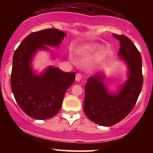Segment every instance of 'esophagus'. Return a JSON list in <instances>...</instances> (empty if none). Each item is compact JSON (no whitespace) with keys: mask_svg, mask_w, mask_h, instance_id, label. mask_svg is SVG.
<instances>
[{"mask_svg":"<svg viewBox=\"0 0 153 153\" xmlns=\"http://www.w3.org/2000/svg\"><path fill=\"white\" fill-rule=\"evenodd\" d=\"M75 79H76V81H79L81 79V75L79 74V73H77L76 75V78H75Z\"/></svg>","mask_w":153,"mask_h":153,"instance_id":"esophagus-1","label":"esophagus"}]
</instances>
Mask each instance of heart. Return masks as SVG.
<instances>
[{"label": "heart", "instance_id": "b5f03b06", "mask_svg": "<svg viewBox=\"0 0 153 153\" xmlns=\"http://www.w3.org/2000/svg\"><path fill=\"white\" fill-rule=\"evenodd\" d=\"M93 46L92 45H87V46H85V47H83L82 48H81L80 50H79V51L81 52V53H85V52L87 51H91V50L93 49Z\"/></svg>", "mask_w": 153, "mask_h": 153}]
</instances>
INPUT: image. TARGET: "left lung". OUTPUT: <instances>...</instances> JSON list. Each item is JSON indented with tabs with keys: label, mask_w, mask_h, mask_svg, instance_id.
<instances>
[{
	"label": "left lung",
	"mask_w": 153,
	"mask_h": 153,
	"mask_svg": "<svg viewBox=\"0 0 153 153\" xmlns=\"http://www.w3.org/2000/svg\"><path fill=\"white\" fill-rule=\"evenodd\" d=\"M113 35L120 42L118 55L128 65L129 78L118 93L111 94L102 82V75L90 76L85 85L83 103V111L88 118L105 127L119 123L132 111L143 82L142 58L139 50L125 35Z\"/></svg>",
	"instance_id": "left-lung-1"
}]
</instances>
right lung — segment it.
<instances>
[{
	"label": "right lung",
	"mask_w": 153,
	"mask_h": 153,
	"mask_svg": "<svg viewBox=\"0 0 153 153\" xmlns=\"http://www.w3.org/2000/svg\"><path fill=\"white\" fill-rule=\"evenodd\" d=\"M66 34L48 28L29 34L14 51L10 79L12 91L19 107L37 120L51 118L62 106L64 95L74 83L76 73L49 67L39 75L31 68L32 58L39 49L58 47Z\"/></svg>",
	"instance_id": "add662e5"
}]
</instances>
